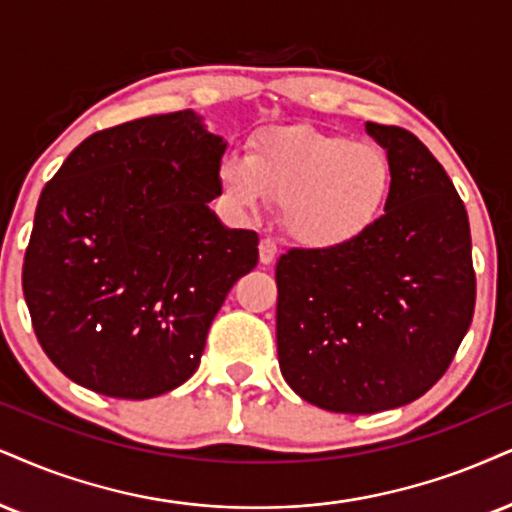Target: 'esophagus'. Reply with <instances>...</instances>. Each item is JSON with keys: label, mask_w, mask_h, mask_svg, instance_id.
<instances>
[{"label": "esophagus", "mask_w": 512, "mask_h": 512, "mask_svg": "<svg viewBox=\"0 0 512 512\" xmlns=\"http://www.w3.org/2000/svg\"><path fill=\"white\" fill-rule=\"evenodd\" d=\"M258 256H261V263L263 266H270V263H275L277 258V242L275 239H261V246H258Z\"/></svg>", "instance_id": "obj_1"}]
</instances>
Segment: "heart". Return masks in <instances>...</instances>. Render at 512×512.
Returning <instances> with one entry per match:
<instances>
[{
  "label": "heart",
  "mask_w": 512,
  "mask_h": 512,
  "mask_svg": "<svg viewBox=\"0 0 512 512\" xmlns=\"http://www.w3.org/2000/svg\"><path fill=\"white\" fill-rule=\"evenodd\" d=\"M225 197L242 211L282 199L280 216L296 242L342 246L380 220L394 187L387 151L311 125H277L227 154L218 168Z\"/></svg>",
  "instance_id": "heart-1"
}]
</instances>
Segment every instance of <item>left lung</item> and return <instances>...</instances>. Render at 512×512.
Segmentation results:
<instances>
[{
  "label": "left lung",
  "mask_w": 512,
  "mask_h": 512,
  "mask_svg": "<svg viewBox=\"0 0 512 512\" xmlns=\"http://www.w3.org/2000/svg\"><path fill=\"white\" fill-rule=\"evenodd\" d=\"M394 187L361 237L289 249L275 268L277 361L301 399L332 413H380L441 380L475 313L468 211L413 132L365 123Z\"/></svg>",
  "instance_id": "left-lung-1"
}]
</instances>
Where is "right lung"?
Masks as SVG:
<instances>
[{"label": "right lung", "instance_id": "1", "mask_svg": "<svg viewBox=\"0 0 512 512\" xmlns=\"http://www.w3.org/2000/svg\"><path fill=\"white\" fill-rule=\"evenodd\" d=\"M225 147L189 109L137 118L80 142L44 185L23 294L75 384L151 399L199 368L227 292L258 263L256 232L208 208Z\"/></svg>", "mask_w": 512, "mask_h": 512}]
</instances>
